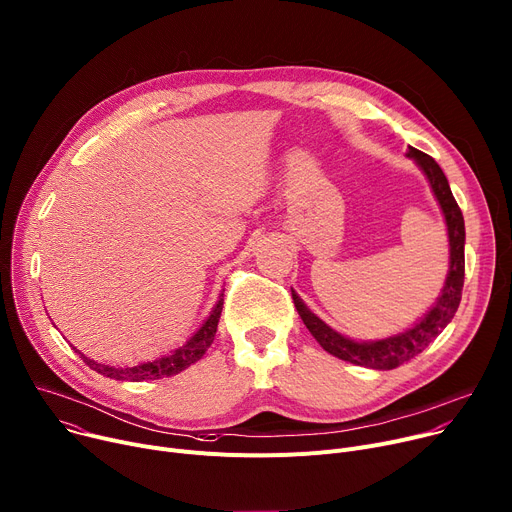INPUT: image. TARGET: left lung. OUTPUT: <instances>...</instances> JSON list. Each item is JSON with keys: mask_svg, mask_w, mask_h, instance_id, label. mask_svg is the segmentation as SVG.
Listing matches in <instances>:
<instances>
[{"mask_svg": "<svg viewBox=\"0 0 512 512\" xmlns=\"http://www.w3.org/2000/svg\"><path fill=\"white\" fill-rule=\"evenodd\" d=\"M408 155L412 160H416V164L426 174L432 186V192H435L437 201L443 209L447 231H449V246H451L449 274H447L443 295L439 297L437 305L432 307L420 320V324H416L412 330H406L398 336H391L377 342H355L328 328L320 318L313 316V313L305 307V303L297 297V293H291L299 316L307 326V330L311 332V336L316 338L322 344V348L330 352V355L342 361H348L352 365H363L371 369H396L408 363L410 359L418 357L420 352L447 328L461 301V289H463V277H465V256H463L465 223H463L461 209L455 201L441 166L432 160L430 155L414 147H410Z\"/></svg>", "mask_w": 512, "mask_h": 512, "instance_id": "8db88e82", "label": "left lung"}]
</instances>
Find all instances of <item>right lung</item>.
Here are the masks:
<instances>
[{"label": "right lung", "mask_w": 512, "mask_h": 512, "mask_svg": "<svg viewBox=\"0 0 512 512\" xmlns=\"http://www.w3.org/2000/svg\"><path fill=\"white\" fill-rule=\"evenodd\" d=\"M221 309H223V299L217 301L213 313L209 316V320L201 326V330L196 332L184 346H180L178 350H174L172 355L162 357L151 363H143V365H135V367H108V365H100L84 355H80L84 359V363L98 371L104 377L110 379H119V381H145V379H162V377H172L184 369H188L192 363H196L199 359H203V355L207 352V348L213 344L215 334H217V324L221 318Z\"/></svg>", "instance_id": "1"}]
</instances>
